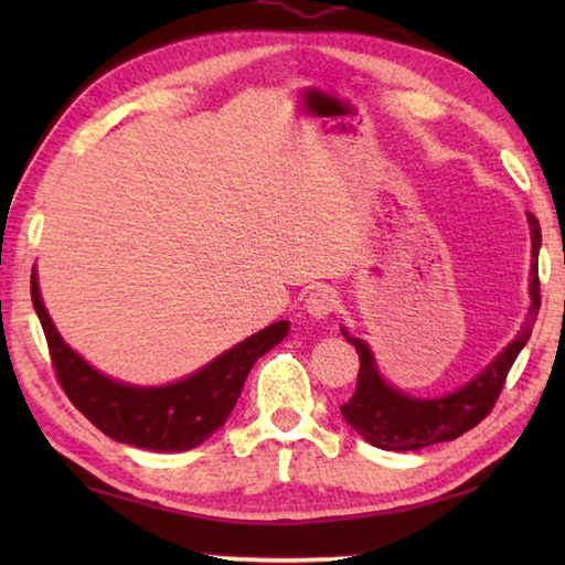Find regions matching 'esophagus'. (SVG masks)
Here are the masks:
<instances>
[{
	"mask_svg": "<svg viewBox=\"0 0 565 565\" xmlns=\"http://www.w3.org/2000/svg\"><path fill=\"white\" fill-rule=\"evenodd\" d=\"M337 309H339L337 291L327 289V286H323V289H313L309 294V299H306V311H309L313 319H329Z\"/></svg>",
	"mask_w": 565,
	"mask_h": 565,
	"instance_id": "34e87169",
	"label": "esophagus"
}]
</instances>
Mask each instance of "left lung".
Masks as SVG:
<instances>
[{
	"instance_id": "left-lung-1",
	"label": "left lung",
	"mask_w": 565,
	"mask_h": 565,
	"mask_svg": "<svg viewBox=\"0 0 565 565\" xmlns=\"http://www.w3.org/2000/svg\"><path fill=\"white\" fill-rule=\"evenodd\" d=\"M531 242H533V262H531V309L525 317L523 329L519 331L509 347L495 356L481 374L473 376L466 386L441 398H411L388 386L384 376L379 374L374 353L369 351L361 339H353L341 329L349 343L356 347L359 353V381L356 391L349 404L341 406L343 418L359 436L366 438L371 446L384 448V451H418V448L454 441V438L471 431L476 424L491 414L495 401H499L505 376L513 366L525 341L531 339L535 317L541 309V281H539V248H541V226L539 218L529 214Z\"/></svg>"
}]
</instances>
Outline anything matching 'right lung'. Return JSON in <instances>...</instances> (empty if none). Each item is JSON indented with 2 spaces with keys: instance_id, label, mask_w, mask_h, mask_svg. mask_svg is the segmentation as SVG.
Wrapping results in <instances>:
<instances>
[{
  "instance_id": "right-lung-1",
  "label": "right lung",
  "mask_w": 565,
  "mask_h": 565,
  "mask_svg": "<svg viewBox=\"0 0 565 565\" xmlns=\"http://www.w3.org/2000/svg\"><path fill=\"white\" fill-rule=\"evenodd\" d=\"M32 303L42 321L56 379L72 404L114 441L164 454L189 451L222 428L256 359L289 333V321H276L224 351L196 374L169 386L145 388L99 374L66 347L44 309L34 274Z\"/></svg>"
}]
</instances>
